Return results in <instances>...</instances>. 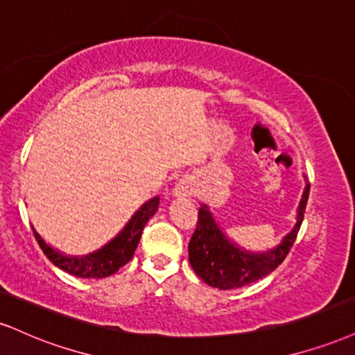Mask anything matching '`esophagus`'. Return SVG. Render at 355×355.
Returning a JSON list of instances; mask_svg holds the SVG:
<instances>
[{
  "label": "esophagus",
  "instance_id": "34e87169",
  "mask_svg": "<svg viewBox=\"0 0 355 355\" xmlns=\"http://www.w3.org/2000/svg\"><path fill=\"white\" fill-rule=\"evenodd\" d=\"M191 195V185L187 180H180L175 185L173 196H190Z\"/></svg>",
  "mask_w": 355,
  "mask_h": 355
}]
</instances>
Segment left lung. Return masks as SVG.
I'll list each match as a JSON object with an SVG mask.
<instances>
[{
  "label": "left lung",
  "mask_w": 355,
  "mask_h": 355,
  "mask_svg": "<svg viewBox=\"0 0 355 355\" xmlns=\"http://www.w3.org/2000/svg\"><path fill=\"white\" fill-rule=\"evenodd\" d=\"M307 198H309V183L306 182V189L297 207L296 225L279 245L266 253L246 251L236 243L228 240L223 230L213 218L208 205L202 203L198 210V223L189 243V259L196 276L202 277L211 288L236 289L270 275L284 261L296 241L297 232L304 218Z\"/></svg>",
  "instance_id": "1"
}]
</instances>
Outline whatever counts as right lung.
Segmentation results:
<instances>
[{"instance_id":"add662e5","label":"right lung","mask_w":355,"mask_h":355,"mask_svg":"<svg viewBox=\"0 0 355 355\" xmlns=\"http://www.w3.org/2000/svg\"><path fill=\"white\" fill-rule=\"evenodd\" d=\"M159 196H153L152 200L145 202L112 241L102 246L101 250L85 256L64 254L42 240L40 233L34 230V226L33 232L44 254L62 271L78 277H107L130 261L140 241V236H142L144 226L159 210Z\"/></svg>"}]
</instances>
